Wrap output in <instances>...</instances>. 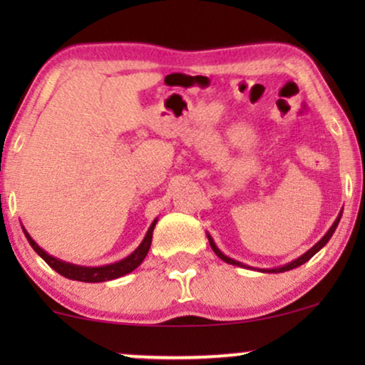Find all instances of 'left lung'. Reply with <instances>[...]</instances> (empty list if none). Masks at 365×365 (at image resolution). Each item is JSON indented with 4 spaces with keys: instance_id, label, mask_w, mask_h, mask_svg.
Masks as SVG:
<instances>
[{
    "instance_id": "obj_1",
    "label": "left lung",
    "mask_w": 365,
    "mask_h": 365,
    "mask_svg": "<svg viewBox=\"0 0 365 365\" xmlns=\"http://www.w3.org/2000/svg\"><path fill=\"white\" fill-rule=\"evenodd\" d=\"M341 217H342V210H341V213H339V217L335 218V222L332 223V227L329 228L327 230V233H325V235L322 237V239H320L317 244H315L312 249H309L307 252H305L304 255H300L299 259H295V260H292V262H289V264H285V265H282V267H275V269H254V267H250V265H245V264H242V262H239V260H233V259H230V257H227L225 254H223V252L218 249V247L215 245V242H213V239L210 235H208L207 233V237H208V242H210V247H212V250L215 252V254L220 257V259L223 260V262H227V264H230V265H237V267H244V269H250V270H259V272H264V274H280V272H287V270H292V269H297V267H300L302 264H305V262L307 260H310L312 259V257L317 254V252L322 249V247L327 244V242L330 240V237L334 235V232H335V228H337V225H339V222H341Z\"/></svg>"
}]
</instances>
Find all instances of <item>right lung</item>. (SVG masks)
Listing matches in <instances>:
<instances>
[{
    "label": "right lung",
    "mask_w": 365,
    "mask_h": 365,
    "mask_svg": "<svg viewBox=\"0 0 365 365\" xmlns=\"http://www.w3.org/2000/svg\"><path fill=\"white\" fill-rule=\"evenodd\" d=\"M157 222L158 220L155 218V220L152 222V225H150V228H148L147 235H145V239L142 240V244L135 249V252H132L128 257H125V259H121L118 262H113V264H108V265H100V267H83V265L70 264V262L56 259V257H53L48 254V252L43 250L41 247L31 239V235L26 232V228L24 227H21V228H23L24 235H26L28 242H30V245L33 247V250H35L36 254L51 267L53 270H56L58 274L66 277V279L95 284V282H106V280L118 279V277H123L137 269V267L142 264V262L145 260V257H147V254H148L150 245H152L153 228H155V225H157Z\"/></svg>",
    "instance_id": "1"
}]
</instances>
